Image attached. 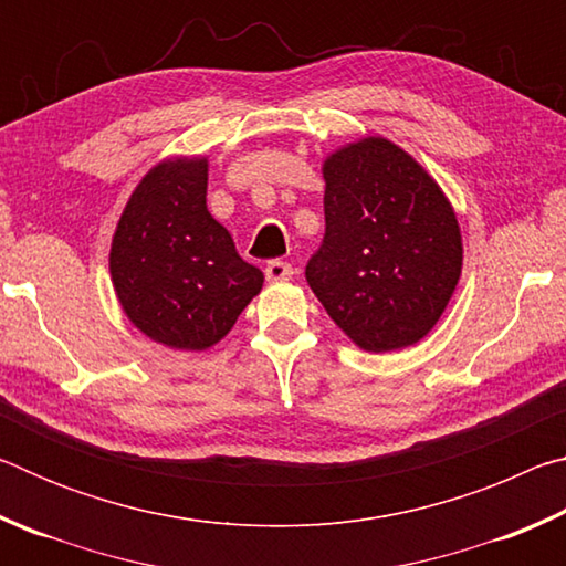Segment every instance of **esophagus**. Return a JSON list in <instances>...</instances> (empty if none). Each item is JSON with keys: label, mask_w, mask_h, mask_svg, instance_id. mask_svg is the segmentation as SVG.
I'll return each instance as SVG.
<instances>
[{"label": "esophagus", "mask_w": 566, "mask_h": 566, "mask_svg": "<svg viewBox=\"0 0 566 566\" xmlns=\"http://www.w3.org/2000/svg\"><path fill=\"white\" fill-rule=\"evenodd\" d=\"M266 280L270 282H282V280H292L294 274V266L290 262H282V260H272L266 264Z\"/></svg>", "instance_id": "esophagus-1"}]
</instances>
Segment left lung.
I'll return each instance as SVG.
<instances>
[{"mask_svg":"<svg viewBox=\"0 0 566 566\" xmlns=\"http://www.w3.org/2000/svg\"><path fill=\"white\" fill-rule=\"evenodd\" d=\"M324 239L306 282L367 352L419 342L462 272L452 205L405 149L369 137L324 161Z\"/></svg>","mask_w":566,"mask_h":566,"instance_id":"left-lung-1","label":"left lung"}]
</instances>
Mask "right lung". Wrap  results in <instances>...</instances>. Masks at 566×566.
Wrapping results in <instances>:
<instances>
[{
    "instance_id": "obj_1",
    "label": "right lung",
    "mask_w": 566,
    "mask_h": 566,
    "mask_svg": "<svg viewBox=\"0 0 566 566\" xmlns=\"http://www.w3.org/2000/svg\"><path fill=\"white\" fill-rule=\"evenodd\" d=\"M109 270L127 317L171 349L212 347L264 282L209 214L207 159L149 169L122 212Z\"/></svg>"
}]
</instances>
